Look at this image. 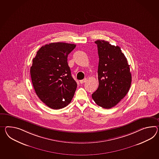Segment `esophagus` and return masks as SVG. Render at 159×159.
<instances>
[{"label": "esophagus", "instance_id": "1", "mask_svg": "<svg viewBox=\"0 0 159 159\" xmlns=\"http://www.w3.org/2000/svg\"><path fill=\"white\" fill-rule=\"evenodd\" d=\"M87 80V79L85 78V79H84L83 80H80V83H81V84H83V83H85Z\"/></svg>", "mask_w": 159, "mask_h": 159}]
</instances>
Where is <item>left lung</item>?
I'll use <instances>...</instances> for the list:
<instances>
[{
    "instance_id": "1",
    "label": "left lung",
    "mask_w": 159,
    "mask_h": 159,
    "mask_svg": "<svg viewBox=\"0 0 159 159\" xmlns=\"http://www.w3.org/2000/svg\"><path fill=\"white\" fill-rule=\"evenodd\" d=\"M99 86L92 98L103 108H111L120 102L129 90L132 75L127 59L120 47L105 40H97Z\"/></svg>"
}]
</instances>
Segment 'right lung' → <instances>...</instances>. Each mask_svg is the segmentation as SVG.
Returning <instances> with one entry per match:
<instances>
[{
  "instance_id": "obj_1",
  "label": "right lung",
  "mask_w": 159,
  "mask_h": 159,
  "mask_svg": "<svg viewBox=\"0 0 159 159\" xmlns=\"http://www.w3.org/2000/svg\"><path fill=\"white\" fill-rule=\"evenodd\" d=\"M76 45L53 43L43 46L33 59L31 81L41 101L53 109L70 103L77 88L67 62L68 54Z\"/></svg>"
}]
</instances>
